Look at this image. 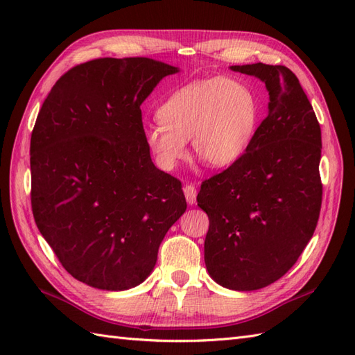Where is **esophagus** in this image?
Segmentation results:
<instances>
[{"label": "esophagus", "mask_w": 355, "mask_h": 355, "mask_svg": "<svg viewBox=\"0 0 355 355\" xmlns=\"http://www.w3.org/2000/svg\"><path fill=\"white\" fill-rule=\"evenodd\" d=\"M184 197L189 205H195V200H197V189H195L193 184L184 186Z\"/></svg>", "instance_id": "1"}]
</instances>
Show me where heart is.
<instances>
[{"instance_id":"heart-1","label":"heart","mask_w":355,"mask_h":355,"mask_svg":"<svg viewBox=\"0 0 355 355\" xmlns=\"http://www.w3.org/2000/svg\"><path fill=\"white\" fill-rule=\"evenodd\" d=\"M261 103L250 85L215 78L192 82L166 97L157 110L160 125H149L145 141L162 169L186 157V141L210 168H225L243 157L253 140Z\"/></svg>"}]
</instances>
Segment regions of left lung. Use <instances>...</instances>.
Here are the masks:
<instances>
[{
    "label": "left lung",
    "mask_w": 355,
    "mask_h": 355,
    "mask_svg": "<svg viewBox=\"0 0 355 355\" xmlns=\"http://www.w3.org/2000/svg\"><path fill=\"white\" fill-rule=\"evenodd\" d=\"M230 69L266 82L268 116L243 157L202 182L197 201L209 216V275L225 288L252 291L281 279L310 243L322 207V135L290 69Z\"/></svg>",
    "instance_id": "left-lung-1"
}]
</instances>
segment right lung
Wrapping results in <instances>:
<instances>
[{
  "instance_id": "1",
  "label": "right lung",
  "mask_w": 355,
  "mask_h": 355,
  "mask_svg": "<svg viewBox=\"0 0 355 355\" xmlns=\"http://www.w3.org/2000/svg\"><path fill=\"white\" fill-rule=\"evenodd\" d=\"M175 67L99 58L44 101L30 140L32 212L69 273L99 290L145 281L187 207L182 182L150 160L140 105Z\"/></svg>"
}]
</instances>
